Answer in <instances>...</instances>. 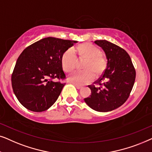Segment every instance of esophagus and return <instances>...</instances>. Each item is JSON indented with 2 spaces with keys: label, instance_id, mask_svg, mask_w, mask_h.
I'll list each match as a JSON object with an SVG mask.
<instances>
[{
  "label": "esophagus",
  "instance_id": "obj_1",
  "mask_svg": "<svg viewBox=\"0 0 152 152\" xmlns=\"http://www.w3.org/2000/svg\"><path fill=\"white\" fill-rule=\"evenodd\" d=\"M75 87H76V88L78 89V90H80V89L82 88V86H79V85H77V84H74Z\"/></svg>",
  "mask_w": 152,
  "mask_h": 152
}]
</instances>
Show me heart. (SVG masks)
<instances>
[{
    "mask_svg": "<svg viewBox=\"0 0 152 152\" xmlns=\"http://www.w3.org/2000/svg\"><path fill=\"white\" fill-rule=\"evenodd\" d=\"M80 58L86 59L83 71H74L68 75L67 79L73 83L83 85L94 80V73L97 76L102 74L106 66V59L100 53L98 48L92 44L84 43L78 46ZM76 62V56L74 48H70L64 53L62 58V65L64 72L74 69Z\"/></svg>",
    "mask_w": 152,
    "mask_h": 152,
    "instance_id": "heart-1",
    "label": "heart"
}]
</instances>
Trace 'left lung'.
Masks as SVG:
<instances>
[{"instance_id": "obj_1", "label": "left lung", "mask_w": 152, "mask_h": 152, "mask_svg": "<svg viewBox=\"0 0 152 152\" xmlns=\"http://www.w3.org/2000/svg\"><path fill=\"white\" fill-rule=\"evenodd\" d=\"M94 42L106 54V69L94 85L88 86L91 95L84 101L93 110L109 112L120 107L129 98L134 85L135 71L130 56L123 48L106 40Z\"/></svg>"}]
</instances>
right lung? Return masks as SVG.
I'll return each mask as SVG.
<instances>
[{
  "instance_id": "obj_1",
  "label": "right lung",
  "mask_w": 152,
  "mask_h": 152,
  "mask_svg": "<svg viewBox=\"0 0 152 152\" xmlns=\"http://www.w3.org/2000/svg\"><path fill=\"white\" fill-rule=\"evenodd\" d=\"M77 41L48 37L31 44L18 58L12 75V86L22 106L34 112L48 110L58 99L65 83L62 58Z\"/></svg>"
}]
</instances>
